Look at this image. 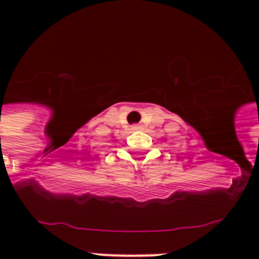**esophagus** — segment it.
<instances>
[{"label": "esophagus", "instance_id": "obj_1", "mask_svg": "<svg viewBox=\"0 0 259 259\" xmlns=\"http://www.w3.org/2000/svg\"><path fill=\"white\" fill-rule=\"evenodd\" d=\"M132 129H133V130L140 129V125H133V126H132Z\"/></svg>", "mask_w": 259, "mask_h": 259}]
</instances>
